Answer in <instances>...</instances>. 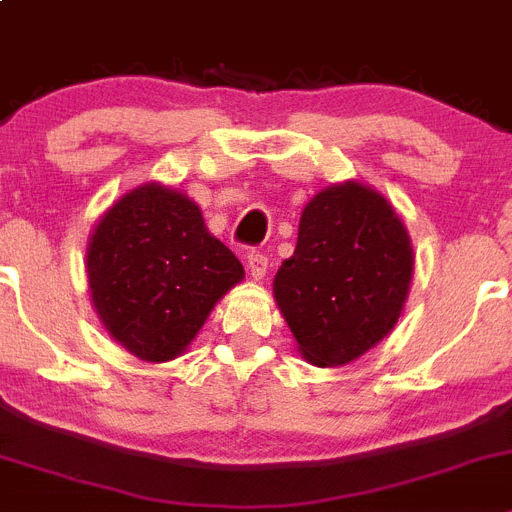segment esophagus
<instances>
[{
	"label": "esophagus",
	"mask_w": 512,
	"mask_h": 512,
	"mask_svg": "<svg viewBox=\"0 0 512 512\" xmlns=\"http://www.w3.org/2000/svg\"><path fill=\"white\" fill-rule=\"evenodd\" d=\"M247 270H250L252 280H262L267 272V255L260 250L247 252Z\"/></svg>",
	"instance_id": "34e87169"
}]
</instances>
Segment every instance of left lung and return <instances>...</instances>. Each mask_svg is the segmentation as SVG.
<instances>
[{"mask_svg":"<svg viewBox=\"0 0 512 512\" xmlns=\"http://www.w3.org/2000/svg\"><path fill=\"white\" fill-rule=\"evenodd\" d=\"M414 255L391 205L359 183L314 195L299 220L294 255L275 277V297L299 352L342 366L394 329Z\"/></svg>","mask_w":512,"mask_h":512,"instance_id":"left-lung-1","label":"left lung"}]
</instances>
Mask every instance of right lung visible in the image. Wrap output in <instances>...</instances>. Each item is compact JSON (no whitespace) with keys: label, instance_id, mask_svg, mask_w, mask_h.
<instances>
[{"label":"right lung","instance_id":"add662e5","mask_svg":"<svg viewBox=\"0 0 512 512\" xmlns=\"http://www.w3.org/2000/svg\"><path fill=\"white\" fill-rule=\"evenodd\" d=\"M86 270L101 322L146 361L175 359L245 275L198 205L163 185L136 188L103 215Z\"/></svg>","mask_w":512,"mask_h":512}]
</instances>
